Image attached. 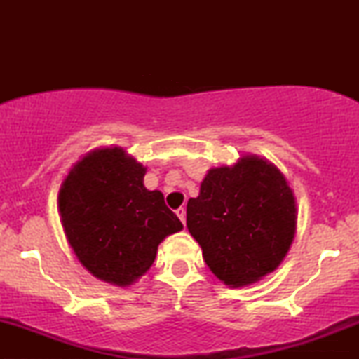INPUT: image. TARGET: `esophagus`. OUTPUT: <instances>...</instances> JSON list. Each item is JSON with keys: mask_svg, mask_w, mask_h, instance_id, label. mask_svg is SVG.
Wrapping results in <instances>:
<instances>
[{"mask_svg": "<svg viewBox=\"0 0 359 359\" xmlns=\"http://www.w3.org/2000/svg\"><path fill=\"white\" fill-rule=\"evenodd\" d=\"M176 215H178L181 222L186 224V209H184V208H180V209H176Z\"/></svg>", "mask_w": 359, "mask_h": 359, "instance_id": "obj_1", "label": "esophagus"}]
</instances>
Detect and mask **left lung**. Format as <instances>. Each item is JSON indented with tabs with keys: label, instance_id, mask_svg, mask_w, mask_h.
<instances>
[{
	"label": "left lung",
	"instance_id": "1",
	"mask_svg": "<svg viewBox=\"0 0 359 359\" xmlns=\"http://www.w3.org/2000/svg\"><path fill=\"white\" fill-rule=\"evenodd\" d=\"M186 225L210 271L240 287L281 264L296 235L297 204L278 166L243 155L208 171L186 205Z\"/></svg>",
	"mask_w": 359,
	"mask_h": 359
}]
</instances>
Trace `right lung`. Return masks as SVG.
I'll list each match as a JSON object with an SVG mask.
<instances>
[{
    "instance_id": "right-lung-1",
    "label": "right lung",
    "mask_w": 359,
    "mask_h": 359,
    "mask_svg": "<svg viewBox=\"0 0 359 359\" xmlns=\"http://www.w3.org/2000/svg\"><path fill=\"white\" fill-rule=\"evenodd\" d=\"M147 168L121 147L88 151L58 191V212L78 262L101 281L130 286L155 262L158 245L183 224L160 191L144 184Z\"/></svg>"
}]
</instances>
